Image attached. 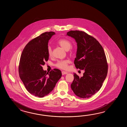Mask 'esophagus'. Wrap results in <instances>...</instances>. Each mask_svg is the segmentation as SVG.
Here are the masks:
<instances>
[{
	"mask_svg": "<svg viewBox=\"0 0 127 127\" xmlns=\"http://www.w3.org/2000/svg\"><path fill=\"white\" fill-rule=\"evenodd\" d=\"M67 72H65V71H62V75H65V74H67Z\"/></svg>",
	"mask_w": 127,
	"mask_h": 127,
	"instance_id": "obj_1",
	"label": "esophagus"
}]
</instances>
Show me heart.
<instances>
[{
  "label": "heart",
  "instance_id": "1",
  "mask_svg": "<svg viewBox=\"0 0 127 127\" xmlns=\"http://www.w3.org/2000/svg\"><path fill=\"white\" fill-rule=\"evenodd\" d=\"M57 43L61 46L63 49H64L65 50H70V51L72 52L73 50L71 48L72 46V43L70 41L65 38H61L60 39L57 41ZM48 53L49 56H51L52 54V50L51 47L50 46H48L47 49ZM69 63V60H63L58 61L56 64V66L62 69H67L68 67V64Z\"/></svg>",
  "mask_w": 127,
  "mask_h": 127
}]
</instances>
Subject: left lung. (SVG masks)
Listing matches in <instances>:
<instances>
[{"label":"left lung","instance_id":"1","mask_svg":"<svg viewBox=\"0 0 127 127\" xmlns=\"http://www.w3.org/2000/svg\"><path fill=\"white\" fill-rule=\"evenodd\" d=\"M67 35L73 38L77 43L74 61L76 67L84 71L81 77L74 73L71 89L78 97L89 98L100 90L107 75L105 53L98 41L84 32L71 30Z\"/></svg>","mask_w":127,"mask_h":127}]
</instances>
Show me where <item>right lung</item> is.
I'll use <instances>...</instances> for the list:
<instances>
[{"label": "right lung", "mask_w": 127, "mask_h": 127, "mask_svg": "<svg viewBox=\"0 0 127 127\" xmlns=\"http://www.w3.org/2000/svg\"><path fill=\"white\" fill-rule=\"evenodd\" d=\"M54 32L43 33L30 41L22 53L19 67L20 78L27 91L36 97L49 95L62 76L60 70H43L42 65L49 60L47 49Z\"/></svg>", "instance_id": "right-lung-1"}]
</instances>
